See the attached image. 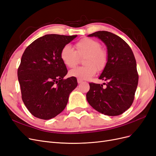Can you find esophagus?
Returning <instances> with one entry per match:
<instances>
[{"mask_svg":"<svg viewBox=\"0 0 156 156\" xmlns=\"http://www.w3.org/2000/svg\"><path fill=\"white\" fill-rule=\"evenodd\" d=\"M77 83H78V84H81V83H83V81H82V80L77 79Z\"/></svg>","mask_w":156,"mask_h":156,"instance_id":"34e87169","label":"esophagus"}]
</instances>
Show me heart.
<instances>
[{
	"instance_id": "heart-1",
	"label": "heart",
	"mask_w": 156,
	"mask_h": 156,
	"mask_svg": "<svg viewBox=\"0 0 156 156\" xmlns=\"http://www.w3.org/2000/svg\"><path fill=\"white\" fill-rule=\"evenodd\" d=\"M75 51L69 45H66L61 49L60 58L66 67L73 68L77 64L79 58H83L84 66L77 67L69 72L70 77L80 80H87L92 77L97 71L101 72L108 63V53L101 48V44L97 40L84 37L75 44Z\"/></svg>"
}]
</instances>
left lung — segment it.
Returning a JSON list of instances; mask_svg holds the SVG:
<instances>
[{
  "instance_id": "8db88e82",
  "label": "left lung",
  "mask_w": 156,
  "mask_h": 156,
  "mask_svg": "<svg viewBox=\"0 0 156 156\" xmlns=\"http://www.w3.org/2000/svg\"><path fill=\"white\" fill-rule=\"evenodd\" d=\"M88 36L98 37L107 48L108 60L99 77L103 84L90 83L87 100L94 109L108 116L124 112L133 102L139 74L133 51L120 37L107 31H98Z\"/></svg>"
}]
</instances>
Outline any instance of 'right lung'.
Returning a JSON list of instances; mask_svg holds the SVG:
<instances>
[{
  "label": "right lung",
  "mask_w": 156,
  "mask_h": 156,
  "mask_svg": "<svg viewBox=\"0 0 156 156\" xmlns=\"http://www.w3.org/2000/svg\"><path fill=\"white\" fill-rule=\"evenodd\" d=\"M76 37L46 34L34 40L23 53L18 80L22 100L35 117L49 120L57 116L77 87L75 77L64 79L68 70L60 58L61 49Z\"/></svg>",
  "instance_id": "add662e5"
}]
</instances>
